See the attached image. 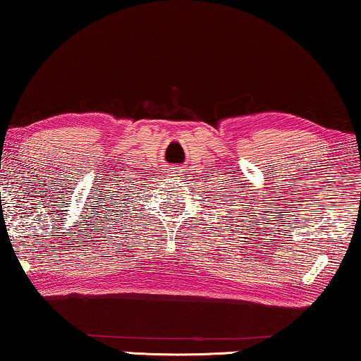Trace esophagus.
Here are the masks:
<instances>
[{"label": "esophagus", "mask_w": 361, "mask_h": 361, "mask_svg": "<svg viewBox=\"0 0 361 361\" xmlns=\"http://www.w3.org/2000/svg\"><path fill=\"white\" fill-rule=\"evenodd\" d=\"M171 173H173L175 176H178L181 173V170H173V171H171Z\"/></svg>", "instance_id": "obj_1"}]
</instances>
